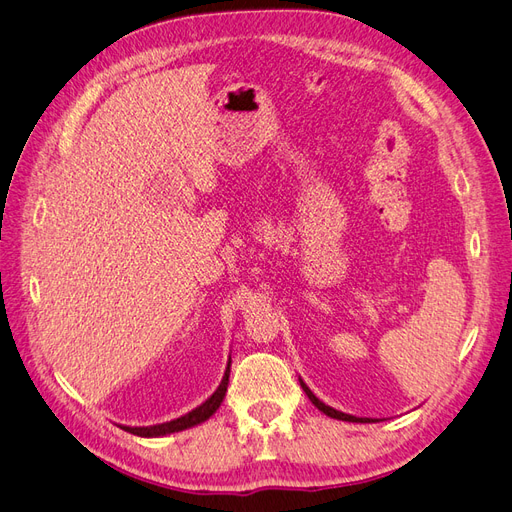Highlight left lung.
<instances>
[{
    "mask_svg": "<svg viewBox=\"0 0 512 512\" xmlns=\"http://www.w3.org/2000/svg\"><path fill=\"white\" fill-rule=\"evenodd\" d=\"M299 382H301V389L305 391V395L309 397V401H312V404L320 410V412H324L327 416H331V418H337V421H348V423H376V418H359V416H352V414H346V412H339V410H335V408H331V406H327V404H322V401L309 391V386L299 378Z\"/></svg>",
    "mask_w": 512,
    "mask_h": 512,
    "instance_id": "1",
    "label": "left lung"
}]
</instances>
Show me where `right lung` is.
Returning a JSON list of instances; mask_svg holds the SVG:
<instances>
[{"label": "right lung", "mask_w": 512, "mask_h": 512, "mask_svg": "<svg viewBox=\"0 0 512 512\" xmlns=\"http://www.w3.org/2000/svg\"><path fill=\"white\" fill-rule=\"evenodd\" d=\"M228 376H230V359H228V365H226V371H224V378H222L218 389H215V393L207 401H203V404H200L198 408L175 418V421L160 423V425H149V427H128V425H119V427L134 433V436H141V438H160V436H168V433L183 431V429H190L194 425L205 423L207 418L213 416L215 410L222 406V401L226 397V389H228Z\"/></svg>", "instance_id": "right-lung-1"}]
</instances>
